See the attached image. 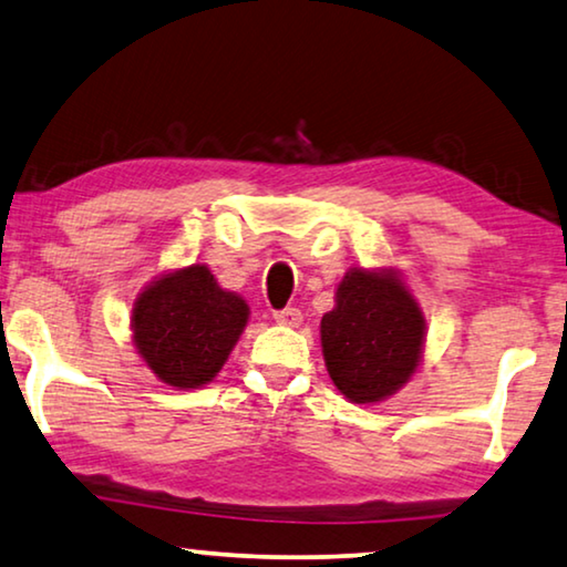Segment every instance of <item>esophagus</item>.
Wrapping results in <instances>:
<instances>
[{
  "mask_svg": "<svg viewBox=\"0 0 567 567\" xmlns=\"http://www.w3.org/2000/svg\"><path fill=\"white\" fill-rule=\"evenodd\" d=\"M274 319L278 324H286V327H299L301 324V311L296 307H286V309H278L274 311Z\"/></svg>",
  "mask_w": 567,
  "mask_h": 567,
  "instance_id": "1",
  "label": "esophagus"
}]
</instances>
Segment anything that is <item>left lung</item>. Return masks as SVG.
Wrapping results in <instances>:
<instances>
[{"label":"left lung","mask_w":567,"mask_h":567,"mask_svg":"<svg viewBox=\"0 0 567 567\" xmlns=\"http://www.w3.org/2000/svg\"><path fill=\"white\" fill-rule=\"evenodd\" d=\"M423 334V313L395 276L354 268L321 317L329 378L354 403L393 395L417 368Z\"/></svg>","instance_id":"8db88e82"}]
</instances>
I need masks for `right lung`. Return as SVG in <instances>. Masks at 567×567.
<instances>
[{
    "label": "right lung",
    "instance_id": "add662e5",
    "mask_svg": "<svg viewBox=\"0 0 567 567\" xmlns=\"http://www.w3.org/2000/svg\"><path fill=\"white\" fill-rule=\"evenodd\" d=\"M248 321V303L215 284L205 266H189L152 284L134 307L136 350L174 388L210 382Z\"/></svg>",
    "mask_w": 567,
    "mask_h": 567
}]
</instances>
